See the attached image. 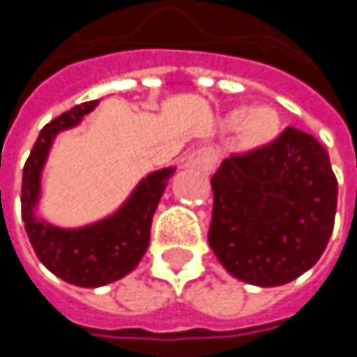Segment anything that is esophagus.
<instances>
[{
    "mask_svg": "<svg viewBox=\"0 0 357 357\" xmlns=\"http://www.w3.org/2000/svg\"><path fill=\"white\" fill-rule=\"evenodd\" d=\"M217 161H219V155L213 146H200L188 157V165L202 174H211L217 167Z\"/></svg>",
    "mask_w": 357,
    "mask_h": 357,
    "instance_id": "1",
    "label": "esophagus"
}]
</instances>
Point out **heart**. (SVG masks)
<instances>
[{"label": "heart", "instance_id": "b5f03b06", "mask_svg": "<svg viewBox=\"0 0 357 357\" xmlns=\"http://www.w3.org/2000/svg\"><path fill=\"white\" fill-rule=\"evenodd\" d=\"M229 123L240 126L242 138L248 146L260 149L275 142L283 130L279 111L273 107L236 109L229 113Z\"/></svg>", "mask_w": 357, "mask_h": 357}]
</instances>
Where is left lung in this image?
<instances>
[{"instance_id":"1","label":"left lung","mask_w":357,"mask_h":357,"mask_svg":"<svg viewBox=\"0 0 357 357\" xmlns=\"http://www.w3.org/2000/svg\"><path fill=\"white\" fill-rule=\"evenodd\" d=\"M211 183L208 244L229 275L275 287L319 262L335 225L337 178L317 138L287 128L275 142L225 159Z\"/></svg>"}]
</instances>
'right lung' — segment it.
Segmentation results:
<instances>
[{
	"instance_id": "add662e5",
	"label": "right lung",
	"mask_w": 357,
	"mask_h": 357,
	"mask_svg": "<svg viewBox=\"0 0 357 357\" xmlns=\"http://www.w3.org/2000/svg\"><path fill=\"white\" fill-rule=\"evenodd\" d=\"M99 101L76 105L49 121L31 151L22 172V221L38 260L59 279L78 287H101L132 273L151 240L157 204L176 167H165L138 181L126 202L105 219L63 229L36 217L40 176L59 132L76 128Z\"/></svg>"
}]
</instances>
